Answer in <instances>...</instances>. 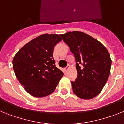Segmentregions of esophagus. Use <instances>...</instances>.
<instances>
[{
    "label": "esophagus",
    "mask_w": 124,
    "mask_h": 124,
    "mask_svg": "<svg viewBox=\"0 0 124 124\" xmlns=\"http://www.w3.org/2000/svg\"><path fill=\"white\" fill-rule=\"evenodd\" d=\"M70 68V65H68L67 66H66V67L65 68H64V70H65V72H66L68 71V69Z\"/></svg>",
    "instance_id": "1"
}]
</instances>
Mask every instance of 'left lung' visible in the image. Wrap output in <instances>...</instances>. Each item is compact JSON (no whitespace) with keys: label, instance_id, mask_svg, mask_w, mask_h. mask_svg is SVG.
<instances>
[{"label":"left lung","instance_id":"1","mask_svg":"<svg viewBox=\"0 0 124 124\" xmlns=\"http://www.w3.org/2000/svg\"><path fill=\"white\" fill-rule=\"evenodd\" d=\"M60 35L75 57L78 77L71 81L73 92L81 99H93L109 78L112 63L109 52L101 43L83 32Z\"/></svg>","mask_w":124,"mask_h":124}]
</instances>
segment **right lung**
Returning a JSON list of instances; mask_svg holds the SVG:
<instances>
[{
  "label": "right lung",
  "instance_id": "add662e5",
  "mask_svg": "<svg viewBox=\"0 0 124 124\" xmlns=\"http://www.w3.org/2000/svg\"><path fill=\"white\" fill-rule=\"evenodd\" d=\"M56 34H43L22 48L12 61L16 77L25 91L36 97L51 94L64 74L56 66L53 49L61 41Z\"/></svg>",
  "mask_w": 124,
  "mask_h": 124
}]
</instances>
